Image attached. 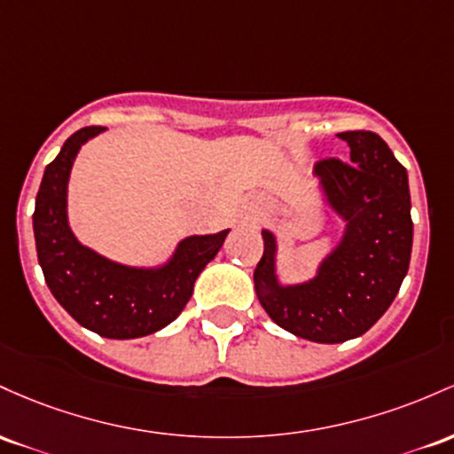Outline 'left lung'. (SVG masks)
Wrapping results in <instances>:
<instances>
[{"label":"left lung","instance_id":"8db88e82","mask_svg":"<svg viewBox=\"0 0 454 454\" xmlns=\"http://www.w3.org/2000/svg\"><path fill=\"white\" fill-rule=\"evenodd\" d=\"M350 165L315 167L324 207L343 223L339 242L317 263L315 277L283 283L277 272L278 240L262 229L263 257L254 292L274 324L313 343L363 337L399 294L411 257L414 223L407 171L380 135L340 132Z\"/></svg>","mask_w":454,"mask_h":454}]
</instances>
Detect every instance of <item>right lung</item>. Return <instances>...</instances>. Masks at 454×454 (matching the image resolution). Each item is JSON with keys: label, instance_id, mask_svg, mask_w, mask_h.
Returning <instances> with one entry per match:
<instances>
[{"label": "right lung", "instance_id": "add662e5", "mask_svg": "<svg viewBox=\"0 0 454 454\" xmlns=\"http://www.w3.org/2000/svg\"><path fill=\"white\" fill-rule=\"evenodd\" d=\"M103 130H76L44 169L34 210L35 253L53 298L83 328L105 339H139L182 313L229 229L184 238L159 266H126L81 244L68 223L70 171L81 147Z\"/></svg>", "mask_w": 454, "mask_h": 454}]
</instances>
